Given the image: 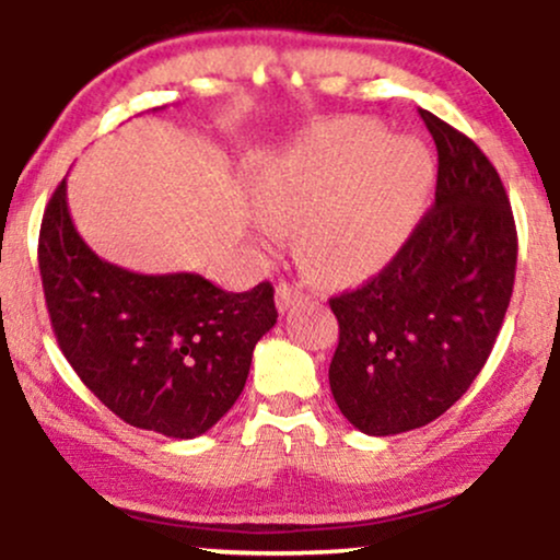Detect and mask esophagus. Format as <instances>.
I'll use <instances>...</instances> for the list:
<instances>
[{"instance_id":"esophagus-1","label":"esophagus","mask_w":560,"mask_h":560,"mask_svg":"<svg viewBox=\"0 0 560 560\" xmlns=\"http://www.w3.org/2000/svg\"><path fill=\"white\" fill-rule=\"evenodd\" d=\"M302 287L300 284H289V281H281L279 287H276V305H279V311L284 313L289 307L294 305V302L302 300Z\"/></svg>"}]
</instances>
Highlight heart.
<instances>
[{
  "mask_svg": "<svg viewBox=\"0 0 560 560\" xmlns=\"http://www.w3.org/2000/svg\"><path fill=\"white\" fill-rule=\"evenodd\" d=\"M427 178L419 141L345 118L279 152L260 173L255 208L268 231L298 234L313 273L358 279L400 249Z\"/></svg>",
  "mask_w": 560,
  "mask_h": 560,
  "instance_id": "heart-1",
  "label": "heart"
}]
</instances>
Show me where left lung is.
<instances>
[{"mask_svg": "<svg viewBox=\"0 0 560 560\" xmlns=\"http://www.w3.org/2000/svg\"><path fill=\"white\" fill-rule=\"evenodd\" d=\"M436 144L434 205L382 273L331 298V395L363 434L427 427L464 397L503 326L516 223L494 165L466 133L421 110Z\"/></svg>", "mask_w": 560, "mask_h": 560, "instance_id": "1", "label": "left lung"}]
</instances>
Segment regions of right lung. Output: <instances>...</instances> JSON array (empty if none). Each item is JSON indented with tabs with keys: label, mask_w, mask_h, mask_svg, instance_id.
I'll use <instances>...</instances> for the list:
<instances>
[{
	"label": "right lung",
	"mask_w": 560,
	"mask_h": 560,
	"mask_svg": "<svg viewBox=\"0 0 560 560\" xmlns=\"http://www.w3.org/2000/svg\"><path fill=\"white\" fill-rule=\"evenodd\" d=\"M38 271L62 355L118 419L173 440L213 429L273 329V287L223 292L199 273H137L81 240L57 186L38 234Z\"/></svg>",
	"instance_id": "add662e5"
}]
</instances>
